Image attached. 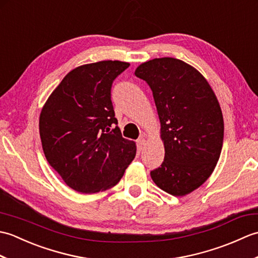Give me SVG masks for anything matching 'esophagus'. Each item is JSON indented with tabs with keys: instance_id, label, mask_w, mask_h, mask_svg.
<instances>
[{
	"instance_id": "34e87169",
	"label": "esophagus",
	"mask_w": 258,
	"mask_h": 258,
	"mask_svg": "<svg viewBox=\"0 0 258 258\" xmlns=\"http://www.w3.org/2000/svg\"><path fill=\"white\" fill-rule=\"evenodd\" d=\"M145 138H143V136H142V138H140L139 140H138V145H139V147L140 149L142 150V149H144V146H145Z\"/></svg>"
}]
</instances>
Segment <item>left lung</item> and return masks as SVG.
I'll list each match as a JSON object with an SVG mask.
<instances>
[{
    "mask_svg": "<svg viewBox=\"0 0 258 258\" xmlns=\"http://www.w3.org/2000/svg\"><path fill=\"white\" fill-rule=\"evenodd\" d=\"M135 75L153 92L165 149L164 162L151 177L168 194L187 195L206 182L221 156L224 120L220 103L204 76L177 58L142 63Z\"/></svg>",
    "mask_w": 258,
    "mask_h": 258,
    "instance_id": "obj_1",
    "label": "left lung"
}]
</instances>
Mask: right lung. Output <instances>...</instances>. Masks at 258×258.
<instances>
[{
  "label": "right lung",
  "instance_id": "obj_1",
  "mask_svg": "<svg viewBox=\"0 0 258 258\" xmlns=\"http://www.w3.org/2000/svg\"><path fill=\"white\" fill-rule=\"evenodd\" d=\"M130 67L120 61L84 64L57 85L40 114L43 152L69 187L92 194L116 185L136 154L122 138L111 101L113 81Z\"/></svg>",
  "mask_w": 258,
  "mask_h": 258
}]
</instances>
